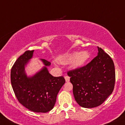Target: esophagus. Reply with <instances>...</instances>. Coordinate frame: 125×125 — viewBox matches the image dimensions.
Here are the masks:
<instances>
[{"label":"esophagus","instance_id":"1","mask_svg":"<svg viewBox=\"0 0 125 125\" xmlns=\"http://www.w3.org/2000/svg\"><path fill=\"white\" fill-rule=\"evenodd\" d=\"M64 79H65V81L66 82H69L70 81V77L69 76H64Z\"/></svg>","mask_w":125,"mask_h":125}]
</instances>
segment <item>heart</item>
<instances>
[{
	"label": "heart",
	"instance_id": "heart-1",
	"mask_svg": "<svg viewBox=\"0 0 125 125\" xmlns=\"http://www.w3.org/2000/svg\"><path fill=\"white\" fill-rule=\"evenodd\" d=\"M90 58V54L87 51L81 52H73L61 56L58 58V61L62 64H67L71 63L73 67H79L83 66Z\"/></svg>",
	"mask_w": 125,
	"mask_h": 125
}]
</instances>
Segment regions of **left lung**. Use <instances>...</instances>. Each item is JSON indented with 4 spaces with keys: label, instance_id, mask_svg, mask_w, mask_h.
Masks as SVG:
<instances>
[{
    "label": "left lung",
    "instance_id": "8db88e82",
    "mask_svg": "<svg viewBox=\"0 0 125 125\" xmlns=\"http://www.w3.org/2000/svg\"><path fill=\"white\" fill-rule=\"evenodd\" d=\"M97 56L90 63L67 72L75 100L85 108L102 104L114 89V63L102 49L97 47Z\"/></svg>",
    "mask_w": 125,
    "mask_h": 125
}]
</instances>
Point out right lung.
Masks as SVG:
<instances>
[{
  "label": "right lung",
  "mask_w": 125,
  "mask_h": 125,
  "mask_svg": "<svg viewBox=\"0 0 125 125\" xmlns=\"http://www.w3.org/2000/svg\"><path fill=\"white\" fill-rule=\"evenodd\" d=\"M33 52L26 51L15 62L11 69V84L20 104L32 112L46 113L53 108L65 79L50 74L47 67L51 66V62L42 59L44 66L34 75L28 76L25 67L32 58Z\"/></svg>",
  "instance_id": "obj_1"
}]
</instances>
